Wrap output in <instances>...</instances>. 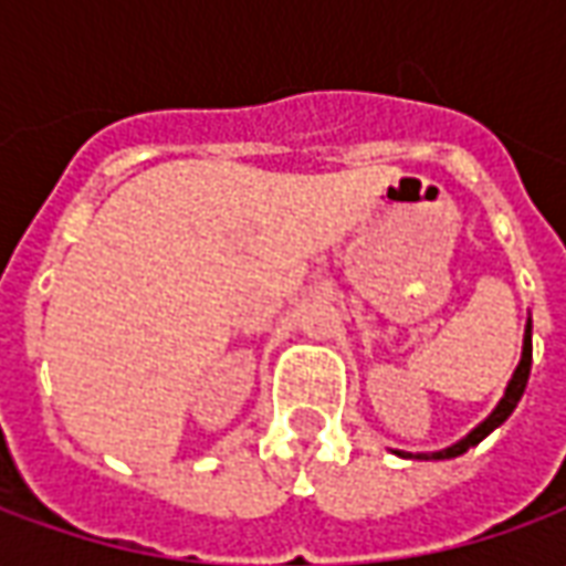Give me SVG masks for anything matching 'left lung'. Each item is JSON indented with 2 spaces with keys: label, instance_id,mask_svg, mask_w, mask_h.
Wrapping results in <instances>:
<instances>
[{
  "label": "left lung",
  "instance_id": "8db88e82",
  "mask_svg": "<svg viewBox=\"0 0 566 566\" xmlns=\"http://www.w3.org/2000/svg\"><path fill=\"white\" fill-rule=\"evenodd\" d=\"M531 360H534V343H531V321H527V327H524L522 360H518V367L512 373L510 385H506V394H503V400L497 403V409H494L482 424L475 427V430H470L461 442H454L449 449L430 451V454H409V451H394V454H400V458H418V461H446V458H458V454H463L467 449L479 446V442H482L491 430H497V427L512 416V409L518 406L524 388H527V376H531Z\"/></svg>",
  "mask_w": 566,
  "mask_h": 566
}]
</instances>
